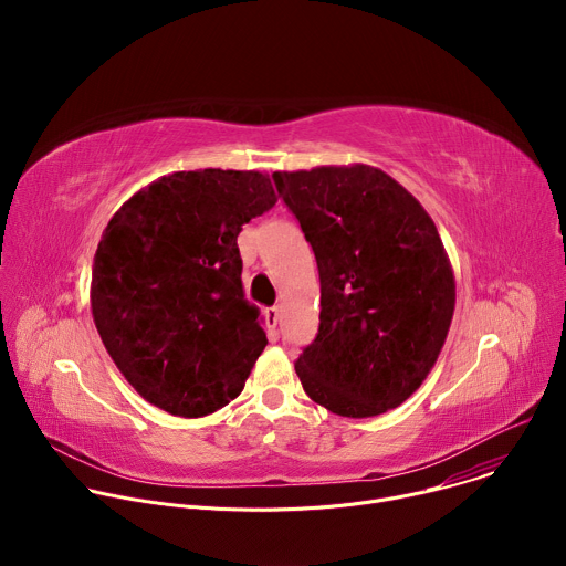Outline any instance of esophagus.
Here are the masks:
<instances>
[{"mask_svg": "<svg viewBox=\"0 0 566 566\" xmlns=\"http://www.w3.org/2000/svg\"><path fill=\"white\" fill-rule=\"evenodd\" d=\"M266 322H269V329H271V332H275L277 322H280V306H271V308H266Z\"/></svg>", "mask_w": 566, "mask_h": 566, "instance_id": "obj_1", "label": "esophagus"}]
</instances>
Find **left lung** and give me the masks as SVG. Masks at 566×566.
<instances>
[{"mask_svg": "<svg viewBox=\"0 0 566 566\" xmlns=\"http://www.w3.org/2000/svg\"><path fill=\"white\" fill-rule=\"evenodd\" d=\"M273 179L319 271V329L295 363L304 391L349 419L398 408L434 367L457 302L432 217L365 164Z\"/></svg>", "mask_w": 566, "mask_h": 566, "instance_id": "8db88e82", "label": "left lung"}]
</instances>
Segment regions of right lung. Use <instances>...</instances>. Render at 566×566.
Segmentation results:
<instances>
[{
    "label": "right lung",
    "instance_id": "add662e5",
    "mask_svg": "<svg viewBox=\"0 0 566 566\" xmlns=\"http://www.w3.org/2000/svg\"><path fill=\"white\" fill-rule=\"evenodd\" d=\"M277 201L258 170L160 177L109 219L92 269V315L125 380L197 419L239 396L266 347L244 295L237 234Z\"/></svg>",
    "mask_w": 566,
    "mask_h": 566
}]
</instances>
